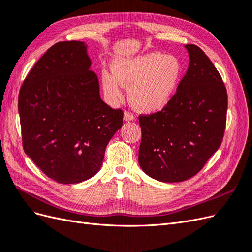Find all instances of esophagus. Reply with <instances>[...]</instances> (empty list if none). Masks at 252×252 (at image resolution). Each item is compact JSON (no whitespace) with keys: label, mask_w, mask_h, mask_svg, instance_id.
Masks as SVG:
<instances>
[{"label":"esophagus","mask_w":252,"mask_h":252,"mask_svg":"<svg viewBox=\"0 0 252 252\" xmlns=\"http://www.w3.org/2000/svg\"><path fill=\"white\" fill-rule=\"evenodd\" d=\"M123 119H124L125 122H130V121H134V120H135L133 114L130 113V112H128V111H125V112H124Z\"/></svg>","instance_id":"obj_1"}]
</instances>
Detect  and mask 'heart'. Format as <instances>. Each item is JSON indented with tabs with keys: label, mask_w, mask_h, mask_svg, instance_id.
<instances>
[{
	"label": "heart",
	"mask_w": 252,
	"mask_h": 252,
	"mask_svg": "<svg viewBox=\"0 0 252 252\" xmlns=\"http://www.w3.org/2000/svg\"><path fill=\"white\" fill-rule=\"evenodd\" d=\"M111 69L113 73H101L105 95L116 103L121 100L123 87H128L129 102L145 114L161 112L171 103L184 72L178 57L157 51L114 59Z\"/></svg>",
	"instance_id": "1"
}]
</instances>
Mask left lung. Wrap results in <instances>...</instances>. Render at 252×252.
Wrapping results in <instances>:
<instances>
[{"instance_id":"left-lung-1","label":"left lung","mask_w":252,"mask_h":252,"mask_svg":"<svg viewBox=\"0 0 252 252\" xmlns=\"http://www.w3.org/2000/svg\"><path fill=\"white\" fill-rule=\"evenodd\" d=\"M189 65L171 103L141 116L139 164L150 178L177 183L199 172L220 146L226 125L227 91L209 58L188 44Z\"/></svg>"}]
</instances>
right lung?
<instances>
[{"label": "right lung", "mask_w": 252, "mask_h": 252, "mask_svg": "<svg viewBox=\"0 0 252 252\" xmlns=\"http://www.w3.org/2000/svg\"><path fill=\"white\" fill-rule=\"evenodd\" d=\"M85 42H59L37 61L20 89L23 148L61 184L101 169L105 149L123 124V111L100 95Z\"/></svg>", "instance_id": "right-lung-1"}]
</instances>
